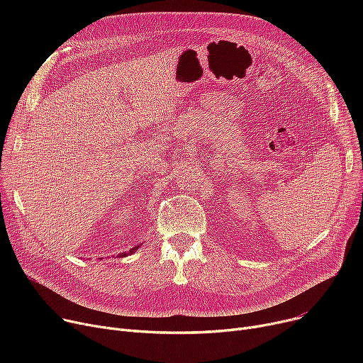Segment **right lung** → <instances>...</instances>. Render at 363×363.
Wrapping results in <instances>:
<instances>
[{"instance_id": "right-lung-1", "label": "right lung", "mask_w": 363, "mask_h": 363, "mask_svg": "<svg viewBox=\"0 0 363 363\" xmlns=\"http://www.w3.org/2000/svg\"><path fill=\"white\" fill-rule=\"evenodd\" d=\"M141 245H143V242H141V244H138V245H135V247H132V249H130V250H129L128 253H126V252H123V253H122L121 256H123V257H125V256H128V255H132V253H135V252H137V250L140 249V247H141Z\"/></svg>"}]
</instances>
